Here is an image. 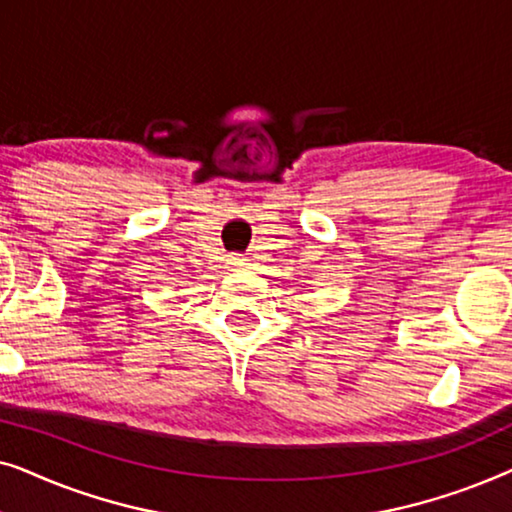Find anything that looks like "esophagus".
<instances>
[{
  "instance_id": "1",
  "label": "esophagus",
  "mask_w": 512,
  "mask_h": 512,
  "mask_svg": "<svg viewBox=\"0 0 512 512\" xmlns=\"http://www.w3.org/2000/svg\"><path fill=\"white\" fill-rule=\"evenodd\" d=\"M244 261H247V258H242V256L235 254V256L228 258V265H233V268H244V265H247Z\"/></svg>"
}]
</instances>
